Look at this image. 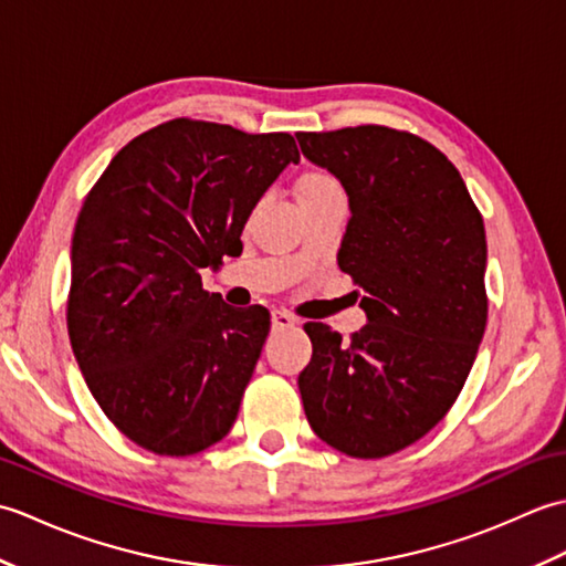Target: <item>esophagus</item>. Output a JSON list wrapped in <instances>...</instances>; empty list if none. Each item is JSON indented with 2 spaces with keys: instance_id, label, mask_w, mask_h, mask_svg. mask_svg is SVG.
I'll return each mask as SVG.
<instances>
[{
  "instance_id": "34e87169",
  "label": "esophagus",
  "mask_w": 566,
  "mask_h": 566,
  "mask_svg": "<svg viewBox=\"0 0 566 566\" xmlns=\"http://www.w3.org/2000/svg\"><path fill=\"white\" fill-rule=\"evenodd\" d=\"M294 323H296V318L290 314V311H284V308L272 311V326L274 328H292Z\"/></svg>"
}]
</instances>
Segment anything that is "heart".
Returning <instances> with one entry per match:
<instances>
[{
  "label": "heart",
  "mask_w": 566,
  "mask_h": 566,
  "mask_svg": "<svg viewBox=\"0 0 566 566\" xmlns=\"http://www.w3.org/2000/svg\"><path fill=\"white\" fill-rule=\"evenodd\" d=\"M333 191H343V189L338 185V179H335L328 172H306V175L298 177V182H296L298 203L333 195Z\"/></svg>",
  "instance_id": "obj_1"
}]
</instances>
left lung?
<instances>
[{
  "mask_svg": "<svg viewBox=\"0 0 566 566\" xmlns=\"http://www.w3.org/2000/svg\"><path fill=\"white\" fill-rule=\"evenodd\" d=\"M296 140L347 191L338 264L367 314L350 343L306 323L314 355L298 391L323 442L377 460L436 428L474 365L489 308L484 221L457 167L413 134L355 126Z\"/></svg>",
  "mask_w": 566,
  "mask_h": 566,
  "instance_id": "1",
  "label": "left lung"
}]
</instances>
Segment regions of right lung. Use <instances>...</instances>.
Listing matches in <instances>:
<instances>
[{"instance_id":"obj_1","label":"right lung","mask_w":566,"mask_h":566,"mask_svg":"<svg viewBox=\"0 0 566 566\" xmlns=\"http://www.w3.org/2000/svg\"><path fill=\"white\" fill-rule=\"evenodd\" d=\"M298 148L172 118L114 155L72 235L67 333L106 418L140 448L189 457L228 436L270 314L201 286Z\"/></svg>"}]
</instances>
